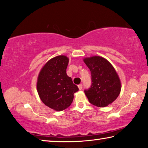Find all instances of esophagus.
I'll return each instance as SVG.
<instances>
[{
    "label": "esophagus",
    "instance_id": "34e87169",
    "mask_svg": "<svg viewBox=\"0 0 148 148\" xmlns=\"http://www.w3.org/2000/svg\"><path fill=\"white\" fill-rule=\"evenodd\" d=\"M78 88H79V90L82 89V84H79V85H78Z\"/></svg>",
    "mask_w": 148,
    "mask_h": 148
}]
</instances>
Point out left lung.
Listing matches in <instances>:
<instances>
[{
  "label": "left lung",
  "instance_id": "obj_1",
  "mask_svg": "<svg viewBox=\"0 0 148 148\" xmlns=\"http://www.w3.org/2000/svg\"><path fill=\"white\" fill-rule=\"evenodd\" d=\"M84 61L91 74V86L84 90L89 102L98 107L107 106L121 91V82L116 70L108 61L100 56L87 57Z\"/></svg>",
  "mask_w": 148,
  "mask_h": 148
}]
</instances>
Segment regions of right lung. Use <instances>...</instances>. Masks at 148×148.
<instances>
[{
  "label": "right lung",
  "mask_w": 148,
  "mask_h": 148,
  "mask_svg": "<svg viewBox=\"0 0 148 148\" xmlns=\"http://www.w3.org/2000/svg\"><path fill=\"white\" fill-rule=\"evenodd\" d=\"M69 58L64 56L53 57L47 61L40 72L37 91L46 106L62 111L71 106L74 92L78 91L72 78L66 74Z\"/></svg>",
  "instance_id": "1"
}]
</instances>
